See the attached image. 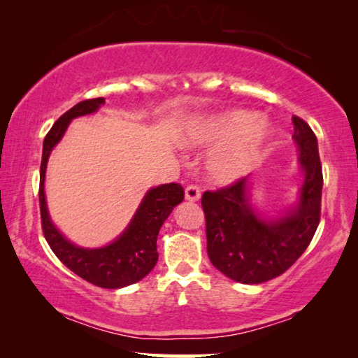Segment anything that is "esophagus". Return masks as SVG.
Returning <instances> with one entry per match:
<instances>
[{
    "mask_svg": "<svg viewBox=\"0 0 358 358\" xmlns=\"http://www.w3.org/2000/svg\"><path fill=\"white\" fill-rule=\"evenodd\" d=\"M185 199L189 202H197L201 199V189L197 186H187L185 189Z\"/></svg>",
    "mask_w": 358,
    "mask_h": 358,
    "instance_id": "esophagus-1",
    "label": "esophagus"
}]
</instances>
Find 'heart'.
<instances>
[{
  "label": "heart",
  "instance_id": "heart-1",
  "mask_svg": "<svg viewBox=\"0 0 358 358\" xmlns=\"http://www.w3.org/2000/svg\"><path fill=\"white\" fill-rule=\"evenodd\" d=\"M271 136L268 121L250 110L234 108L194 120L181 143L187 148L216 147L207 157V173L217 185H229L256 166Z\"/></svg>",
  "mask_w": 358,
  "mask_h": 358
}]
</instances>
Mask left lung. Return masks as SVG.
I'll use <instances>...</instances> for the list:
<instances>
[{
    "label": "left lung",
    "mask_w": 358,
    "mask_h": 358,
    "mask_svg": "<svg viewBox=\"0 0 358 358\" xmlns=\"http://www.w3.org/2000/svg\"><path fill=\"white\" fill-rule=\"evenodd\" d=\"M292 123L303 173L294 205L278 215L260 213L252 203V175L202 196L208 257L237 282L259 284L282 275L305 252L319 226L324 180L317 138L306 121L294 117Z\"/></svg>",
    "instance_id": "1"
}]
</instances>
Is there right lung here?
Segmentation results:
<instances>
[{"label":"right lung","instance_id":"obj_1","mask_svg":"<svg viewBox=\"0 0 358 358\" xmlns=\"http://www.w3.org/2000/svg\"><path fill=\"white\" fill-rule=\"evenodd\" d=\"M104 98L87 99L62 115L44 138L39 181L41 221L45 240L55 256L85 281L104 289H120L141 281L157 262L156 240L162 224L172 210L183 202L185 191L178 183L151 187L145 194L128 227L117 238L101 248L77 246L59 232L48 215L45 201V171L52 150L62 141L69 123L104 106Z\"/></svg>","mask_w":358,"mask_h":358}]
</instances>
